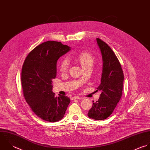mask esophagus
<instances>
[{"mask_svg": "<svg viewBox=\"0 0 150 150\" xmlns=\"http://www.w3.org/2000/svg\"><path fill=\"white\" fill-rule=\"evenodd\" d=\"M71 99L73 100H75V99H77V100H81V99H83V98H82V97H79V96H75V97H72Z\"/></svg>", "mask_w": 150, "mask_h": 150, "instance_id": "1", "label": "esophagus"}]
</instances>
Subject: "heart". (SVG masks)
Returning <instances> with one entry per match:
<instances>
[{"label":"heart","instance_id":"b5f03b06","mask_svg":"<svg viewBox=\"0 0 150 150\" xmlns=\"http://www.w3.org/2000/svg\"><path fill=\"white\" fill-rule=\"evenodd\" d=\"M78 60L83 68L87 66H92L94 62V57L89 52H84L80 53L78 57ZM70 63L67 58L63 59L60 64V70L62 72L66 71L69 68Z\"/></svg>","mask_w":150,"mask_h":150}]
</instances>
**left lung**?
Listing matches in <instances>:
<instances>
[{"instance_id":"obj_1","label":"left lung","mask_w":150,"mask_h":150,"mask_svg":"<svg viewBox=\"0 0 150 150\" xmlns=\"http://www.w3.org/2000/svg\"><path fill=\"white\" fill-rule=\"evenodd\" d=\"M97 42L103 61L100 84L97 88L101 94L99 100L93 102L88 116L102 120L112 113L122 97L124 75L118 59L109 46L98 38Z\"/></svg>"}]
</instances>
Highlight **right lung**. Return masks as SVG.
Segmentation results:
<instances>
[{
  "instance_id": "obj_1",
  "label": "right lung",
  "mask_w": 150,
  "mask_h": 150,
  "mask_svg": "<svg viewBox=\"0 0 150 150\" xmlns=\"http://www.w3.org/2000/svg\"><path fill=\"white\" fill-rule=\"evenodd\" d=\"M70 50L60 42L48 41L31 50L23 65L24 97L34 113L44 120L54 122L61 120L70 102L67 96L55 97L52 91L57 61Z\"/></svg>"
}]
</instances>
